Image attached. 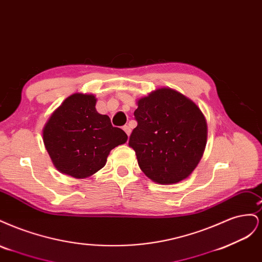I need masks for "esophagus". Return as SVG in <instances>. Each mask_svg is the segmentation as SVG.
<instances>
[{"instance_id": "1", "label": "esophagus", "mask_w": 262, "mask_h": 262, "mask_svg": "<svg viewBox=\"0 0 262 262\" xmlns=\"http://www.w3.org/2000/svg\"><path fill=\"white\" fill-rule=\"evenodd\" d=\"M123 130H124V132L128 134V136H130L131 134V126L130 125H124L123 126Z\"/></svg>"}]
</instances>
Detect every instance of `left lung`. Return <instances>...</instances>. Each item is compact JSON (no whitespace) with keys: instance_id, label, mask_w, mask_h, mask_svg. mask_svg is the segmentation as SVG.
I'll list each match as a JSON object with an SVG mask.
<instances>
[{"instance_id":"8db88e82","label":"left lung","mask_w":262,"mask_h":262,"mask_svg":"<svg viewBox=\"0 0 262 262\" xmlns=\"http://www.w3.org/2000/svg\"><path fill=\"white\" fill-rule=\"evenodd\" d=\"M138 121L129 140L140 168L154 182L185 180L201 161L208 139L207 120L181 93L161 87L137 101Z\"/></svg>"}]
</instances>
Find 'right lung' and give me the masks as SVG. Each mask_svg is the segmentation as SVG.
Segmentation results:
<instances>
[{
  "label": "right lung",
  "mask_w": 262,
  "mask_h": 262,
  "mask_svg": "<svg viewBox=\"0 0 262 262\" xmlns=\"http://www.w3.org/2000/svg\"><path fill=\"white\" fill-rule=\"evenodd\" d=\"M93 94L75 93L54 110L42 130L43 143L60 172L84 179L106 165L110 150L128 136L97 113Z\"/></svg>",
  "instance_id": "right-lung-1"
}]
</instances>
